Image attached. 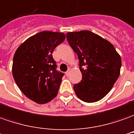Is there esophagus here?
I'll return each mask as SVG.
<instances>
[{
	"label": "esophagus",
	"instance_id": "1",
	"mask_svg": "<svg viewBox=\"0 0 134 134\" xmlns=\"http://www.w3.org/2000/svg\"><path fill=\"white\" fill-rule=\"evenodd\" d=\"M69 74H70V69H69V70L65 72V75H66V76H69Z\"/></svg>",
	"mask_w": 134,
	"mask_h": 134
}]
</instances>
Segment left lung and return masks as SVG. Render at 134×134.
<instances>
[{
  "instance_id": "left-lung-1",
  "label": "left lung",
  "mask_w": 134,
  "mask_h": 134,
  "mask_svg": "<svg viewBox=\"0 0 134 134\" xmlns=\"http://www.w3.org/2000/svg\"><path fill=\"white\" fill-rule=\"evenodd\" d=\"M69 45L78 55L82 79L74 90L85 102H96L111 90L119 77L121 58L107 40L89 30L66 34Z\"/></svg>"
}]
</instances>
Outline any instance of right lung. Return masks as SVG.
Returning <instances> with one entry per match:
<instances>
[{"label": "right lung", "instance_id": "obj_1", "mask_svg": "<svg viewBox=\"0 0 134 134\" xmlns=\"http://www.w3.org/2000/svg\"><path fill=\"white\" fill-rule=\"evenodd\" d=\"M65 38L63 33L40 32L24 41L14 54V81L23 93L37 104H46L58 94L64 74L57 70L52 52Z\"/></svg>", "mask_w": 134, "mask_h": 134}]
</instances>
